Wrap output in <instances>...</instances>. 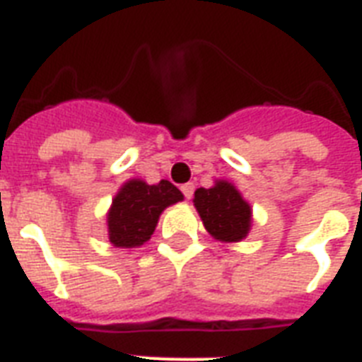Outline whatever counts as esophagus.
Returning <instances> with one entry per match:
<instances>
[{
	"mask_svg": "<svg viewBox=\"0 0 362 362\" xmlns=\"http://www.w3.org/2000/svg\"><path fill=\"white\" fill-rule=\"evenodd\" d=\"M194 188H196V187H194V183H185L183 187H181V192H183L185 198H187V199L192 198V196H194Z\"/></svg>",
	"mask_w": 362,
	"mask_h": 362,
	"instance_id": "obj_1",
	"label": "esophagus"
}]
</instances>
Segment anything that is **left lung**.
I'll use <instances>...</instances> for the list:
<instances>
[{
    "instance_id": "1",
    "label": "left lung",
    "mask_w": 362,
    "mask_h": 362,
    "mask_svg": "<svg viewBox=\"0 0 362 362\" xmlns=\"http://www.w3.org/2000/svg\"><path fill=\"white\" fill-rule=\"evenodd\" d=\"M194 205L205 229L218 240H240L250 231L252 209L237 188L226 181H218L213 188H198L194 194Z\"/></svg>"
}]
</instances>
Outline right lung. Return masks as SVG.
<instances>
[{
    "label": "right lung",
    "mask_w": 362,
    "mask_h": 362,
    "mask_svg": "<svg viewBox=\"0 0 362 362\" xmlns=\"http://www.w3.org/2000/svg\"><path fill=\"white\" fill-rule=\"evenodd\" d=\"M181 199V190L164 179L157 185H146L136 179L125 183L107 216L110 242L118 247L144 244L153 235L160 213Z\"/></svg>",
    "instance_id": "obj_1"
}]
</instances>
